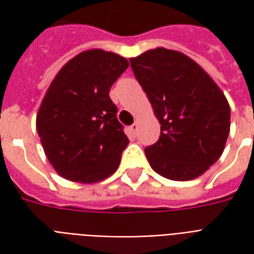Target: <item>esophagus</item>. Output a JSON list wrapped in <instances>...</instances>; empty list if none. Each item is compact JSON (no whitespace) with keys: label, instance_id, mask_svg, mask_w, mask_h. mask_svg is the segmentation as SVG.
Returning <instances> with one entry per match:
<instances>
[{"label":"esophagus","instance_id":"1","mask_svg":"<svg viewBox=\"0 0 254 254\" xmlns=\"http://www.w3.org/2000/svg\"><path fill=\"white\" fill-rule=\"evenodd\" d=\"M129 130H130L133 136H136V133H137V122H134L132 127H129Z\"/></svg>","mask_w":254,"mask_h":254}]
</instances>
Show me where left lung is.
Instances as JSON below:
<instances>
[{"mask_svg": "<svg viewBox=\"0 0 254 254\" xmlns=\"http://www.w3.org/2000/svg\"><path fill=\"white\" fill-rule=\"evenodd\" d=\"M129 61L160 124L159 140L145 148L151 167L173 181L204 174L223 154L230 133V106L222 89L176 50L158 47Z\"/></svg>", "mask_w": 254, "mask_h": 254, "instance_id": "8db88e82", "label": "left lung"}]
</instances>
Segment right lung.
<instances>
[{
    "label": "right lung",
    "mask_w": 254,
    "mask_h": 254,
    "mask_svg": "<svg viewBox=\"0 0 254 254\" xmlns=\"http://www.w3.org/2000/svg\"><path fill=\"white\" fill-rule=\"evenodd\" d=\"M127 66V58L92 49L67 61L50 84L36 130L47 159L65 180L94 184L118 169L129 140L109 92Z\"/></svg>",
    "instance_id": "obj_1"
}]
</instances>
